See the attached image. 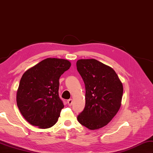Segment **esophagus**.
<instances>
[{
	"instance_id": "34e87169",
	"label": "esophagus",
	"mask_w": 153,
	"mask_h": 153,
	"mask_svg": "<svg viewBox=\"0 0 153 153\" xmlns=\"http://www.w3.org/2000/svg\"><path fill=\"white\" fill-rule=\"evenodd\" d=\"M67 103H68V106H71L72 105V104H73V99H68V100H67Z\"/></svg>"
}]
</instances>
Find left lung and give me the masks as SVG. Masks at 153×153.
<instances>
[{
	"label": "left lung",
	"mask_w": 153,
	"mask_h": 153,
	"mask_svg": "<svg viewBox=\"0 0 153 153\" xmlns=\"http://www.w3.org/2000/svg\"><path fill=\"white\" fill-rule=\"evenodd\" d=\"M77 71L85 85V107L78 115L82 125L96 130L107 125L121 105L123 86L111 67L95 59H80Z\"/></svg>",
	"instance_id": "8db88e82"
}]
</instances>
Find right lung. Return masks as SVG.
I'll return each instance as SVG.
<instances>
[{
	"label": "right lung",
	"mask_w": 153,
	"mask_h": 153,
	"mask_svg": "<svg viewBox=\"0 0 153 153\" xmlns=\"http://www.w3.org/2000/svg\"><path fill=\"white\" fill-rule=\"evenodd\" d=\"M68 60L48 58L23 74L16 93V103L30 125L48 128L57 122L64 108L59 95V79L71 67Z\"/></svg>",
	"instance_id": "1"
}]
</instances>
